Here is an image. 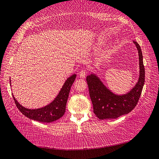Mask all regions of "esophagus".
I'll return each instance as SVG.
<instances>
[{"mask_svg": "<svg viewBox=\"0 0 159 159\" xmlns=\"http://www.w3.org/2000/svg\"><path fill=\"white\" fill-rule=\"evenodd\" d=\"M79 76L80 78H81V79H84L86 76V71L85 70H81V71L79 73Z\"/></svg>", "mask_w": 159, "mask_h": 159, "instance_id": "34e87169", "label": "esophagus"}]
</instances>
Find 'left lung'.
Returning <instances> with one entry per match:
<instances>
[{
  "mask_svg": "<svg viewBox=\"0 0 159 159\" xmlns=\"http://www.w3.org/2000/svg\"><path fill=\"white\" fill-rule=\"evenodd\" d=\"M133 43L139 55V78L128 93L122 95L113 93L95 74H91L86 78L94 113L100 120L117 118L130 113L137 105L141 95L145 77L143 56L139 45L135 41Z\"/></svg>",
  "mask_w": 159,
  "mask_h": 159,
  "instance_id": "1",
  "label": "left lung"
}]
</instances>
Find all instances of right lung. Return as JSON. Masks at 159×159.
Instances as JSON below:
<instances>
[{"label":"right lung","instance_id":"add662e5","mask_svg":"<svg viewBox=\"0 0 159 159\" xmlns=\"http://www.w3.org/2000/svg\"><path fill=\"white\" fill-rule=\"evenodd\" d=\"M76 74H75L69 76L65 80L60 91L59 92L58 95L56 96V98L54 99V100L46 106L34 109L26 108L19 103L12 93V97L16 106L20 112L22 113V114L31 120H37V121L42 123H50L58 120L65 113L66 104L69 98L70 89L76 79ZM10 82L11 83L10 79Z\"/></svg>","mask_w":159,"mask_h":159}]
</instances>
